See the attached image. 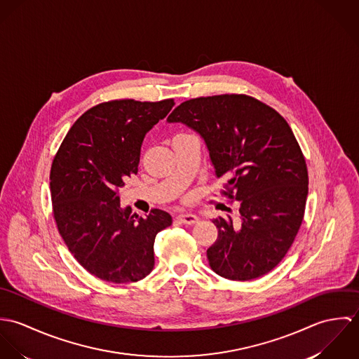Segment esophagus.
I'll return each instance as SVG.
<instances>
[{"label": "esophagus", "mask_w": 359, "mask_h": 359, "mask_svg": "<svg viewBox=\"0 0 359 359\" xmlns=\"http://www.w3.org/2000/svg\"><path fill=\"white\" fill-rule=\"evenodd\" d=\"M178 221H181L182 224H187V225H194L199 221V217L195 215V214H191V212H184V214H180L177 217Z\"/></svg>", "instance_id": "obj_1"}]
</instances>
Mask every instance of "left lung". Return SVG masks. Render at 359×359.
Segmentation results:
<instances>
[{
	"label": "left lung",
	"mask_w": 359,
	"mask_h": 359,
	"mask_svg": "<svg viewBox=\"0 0 359 359\" xmlns=\"http://www.w3.org/2000/svg\"><path fill=\"white\" fill-rule=\"evenodd\" d=\"M167 121L201 135L215 177H226V195L241 202L238 221L214 219L211 269L231 280L273 269L300 229L308 195L306 160L286 120L252 97L226 94L181 103Z\"/></svg>",
	"instance_id": "left-lung-1"
}]
</instances>
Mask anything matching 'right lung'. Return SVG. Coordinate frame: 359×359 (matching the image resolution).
<instances>
[{
	"label": "right lung",
	"mask_w": 359,
	"mask_h": 359,
	"mask_svg": "<svg viewBox=\"0 0 359 359\" xmlns=\"http://www.w3.org/2000/svg\"><path fill=\"white\" fill-rule=\"evenodd\" d=\"M174 104H97L73 124L52 161L50 191L59 233L80 265L106 282L131 283L149 275L154 238L172 224L158 208L147 217L133 215L117 192L138 172L145 135Z\"/></svg>",
	"instance_id": "obj_1"
}]
</instances>
